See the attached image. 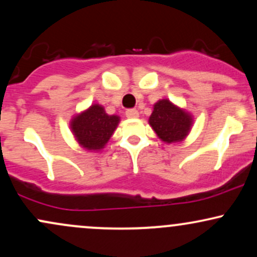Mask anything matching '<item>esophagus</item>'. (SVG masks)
<instances>
[{
    "instance_id": "obj_1",
    "label": "esophagus",
    "mask_w": 257,
    "mask_h": 257,
    "mask_svg": "<svg viewBox=\"0 0 257 257\" xmlns=\"http://www.w3.org/2000/svg\"><path fill=\"white\" fill-rule=\"evenodd\" d=\"M125 116L128 118H138L139 117V111L135 110V108H131V110L125 111Z\"/></svg>"
}]
</instances>
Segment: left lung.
I'll list each match as a JSON object with an SVG mask.
<instances>
[{
    "label": "left lung",
    "mask_w": 257,
    "mask_h": 257,
    "mask_svg": "<svg viewBox=\"0 0 257 257\" xmlns=\"http://www.w3.org/2000/svg\"><path fill=\"white\" fill-rule=\"evenodd\" d=\"M149 124L163 143H181L192 129L193 116L169 99H161L153 105Z\"/></svg>",
    "instance_id": "8db88e82"
}]
</instances>
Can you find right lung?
<instances>
[{"label":"right lung","mask_w":257,"mask_h":257,"mask_svg":"<svg viewBox=\"0 0 257 257\" xmlns=\"http://www.w3.org/2000/svg\"><path fill=\"white\" fill-rule=\"evenodd\" d=\"M120 122L117 114H107L104 106L91 104L76 113L70 120V129L82 149L89 152H101Z\"/></svg>","instance_id":"add662e5"}]
</instances>
